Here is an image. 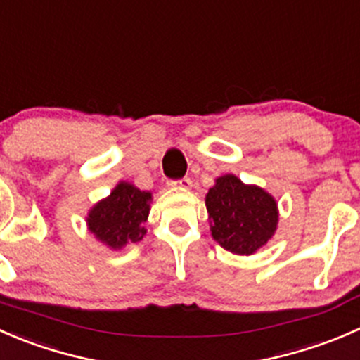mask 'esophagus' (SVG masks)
<instances>
[{"label": "esophagus", "instance_id": "esophagus-1", "mask_svg": "<svg viewBox=\"0 0 360 360\" xmlns=\"http://www.w3.org/2000/svg\"><path fill=\"white\" fill-rule=\"evenodd\" d=\"M191 179H187V176H185V179H179V180H169L168 181V185L169 187H173V188H188L191 187Z\"/></svg>", "mask_w": 360, "mask_h": 360}]
</instances>
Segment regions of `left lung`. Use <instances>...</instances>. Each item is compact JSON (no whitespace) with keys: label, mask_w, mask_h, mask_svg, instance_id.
Instances as JSON below:
<instances>
[{"label":"left lung","mask_w":360,"mask_h":360,"mask_svg":"<svg viewBox=\"0 0 360 360\" xmlns=\"http://www.w3.org/2000/svg\"><path fill=\"white\" fill-rule=\"evenodd\" d=\"M205 202L213 240L233 254L257 252L271 240L278 226L275 198L234 175L219 176Z\"/></svg>","instance_id":"left-lung-1"}]
</instances>
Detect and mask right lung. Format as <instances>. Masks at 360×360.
<instances>
[{
	"label": "right lung",
	"mask_w": 360,
	"mask_h": 360,
	"mask_svg": "<svg viewBox=\"0 0 360 360\" xmlns=\"http://www.w3.org/2000/svg\"><path fill=\"white\" fill-rule=\"evenodd\" d=\"M152 194L133 184L119 181L108 198L101 199L87 215V227L96 240L113 250L143 240Z\"/></svg>",
	"instance_id": "obj_1"
}]
</instances>
